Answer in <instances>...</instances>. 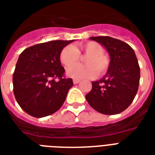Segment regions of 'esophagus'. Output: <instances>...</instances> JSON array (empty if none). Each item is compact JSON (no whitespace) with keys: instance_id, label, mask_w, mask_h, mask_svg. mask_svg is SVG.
I'll use <instances>...</instances> for the list:
<instances>
[{"instance_id":"obj_1","label":"esophagus","mask_w":155,"mask_h":155,"mask_svg":"<svg viewBox=\"0 0 155 155\" xmlns=\"http://www.w3.org/2000/svg\"><path fill=\"white\" fill-rule=\"evenodd\" d=\"M73 82H74V84H78L80 82V80H79V79H74V80H73Z\"/></svg>"}]
</instances>
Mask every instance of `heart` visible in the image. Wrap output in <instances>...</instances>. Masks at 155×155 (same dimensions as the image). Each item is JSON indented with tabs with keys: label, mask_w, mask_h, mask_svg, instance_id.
Masks as SVG:
<instances>
[{
	"label": "heart",
	"mask_w": 155,
	"mask_h": 155,
	"mask_svg": "<svg viewBox=\"0 0 155 155\" xmlns=\"http://www.w3.org/2000/svg\"><path fill=\"white\" fill-rule=\"evenodd\" d=\"M104 53L101 44L94 41L81 43L77 47L66 46L60 54V60L63 65L68 67L76 63L80 55L87 56L84 59L86 65H73L66 70L67 75L74 79L91 78L96 75H103L108 70L110 60Z\"/></svg>",
	"instance_id": "b5f03b06"
}]
</instances>
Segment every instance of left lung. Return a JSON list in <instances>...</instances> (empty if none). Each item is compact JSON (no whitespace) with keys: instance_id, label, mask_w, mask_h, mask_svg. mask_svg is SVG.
<instances>
[{"instance_id":"8db88e82","label":"left lung","mask_w":155,"mask_h":155,"mask_svg":"<svg viewBox=\"0 0 155 155\" xmlns=\"http://www.w3.org/2000/svg\"><path fill=\"white\" fill-rule=\"evenodd\" d=\"M107 50L110 67L99 81H92V89L86 95L95 111L105 115L124 111L134 101L138 90L140 67L134 49L120 39L109 36L91 37Z\"/></svg>"}]
</instances>
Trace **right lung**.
Wrapping results in <instances>:
<instances>
[{
    "label": "right lung",
    "instance_id": "obj_1",
    "mask_svg": "<svg viewBox=\"0 0 155 155\" xmlns=\"http://www.w3.org/2000/svg\"><path fill=\"white\" fill-rule=\"evenodd\" d=\"M74 40H55L29 47L19 56L13 75L14 94L21 108L41 118L58 111L74 82L64 76L60 54Z\"/></svg>",
    "mask_w": 155,
    "mask_h": 155
}]
</instances>
